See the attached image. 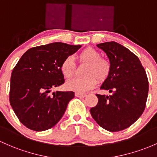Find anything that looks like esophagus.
Returning a JSON list of instances; mask_svg holds the SVG:
<instances>
[{
	"label": "esophagus",
	"mask_w": 157,
	"mask_h": 157,
	"mask_svg": "<svg viewBox=\"0 0 157 157\" xmlns=\"http://www.w3.org/2000/svg\"><path fill=\"white\" fill-rule=\"evenodd\" d=\"M75 96L77 97H79V98H85L86 96V94H83V93H76L75 94Z\"/></svg>",
	"instance_id": "obj_1"
}]
</instances>
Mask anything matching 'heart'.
Segmentation results:
<instances>
[{"mask_svg": "<svg viewBox=\"0 0 157 157\" xmlns=\"http://www.w3.org/2000/svg\"><path fill=\"white\" fill-rule=\"evenodd\" d=\"M80 59L88 62L85 74L86 77H74L67 80L65 86L67 90L77 93H83L95 86L96 80L99 81L105 80L110 70L108 61L101 58V54L93 48H87L79 55ZM61 71L66 78H70L75 72V63L74 58L68 56L64 59L61 65Z\"/></svg>", "mask_w": 157, "mask_h": 157, "instance_id": "1", "label": "heart"}]
</instances>
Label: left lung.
<instances>
[{
	"label": "left lung",
	"mask_w": 157,
	"mask_h": 157,
	"mask_svg": "<svg viewBox=\"0 0 157 157\" xmlns=\"http://www.w3.org/2000/svg\"><path fill=\"white\" fill-rule=\"evenodd\" d=\"M108 57L110 70L100 88L110 95H98V104L90 109L92 118L105 129H125L141 117L148 95L147 77L139 59L118 43L97 44Z\"/></svg>",
	"instance_id": "left-lung-1"
}]
</instances>
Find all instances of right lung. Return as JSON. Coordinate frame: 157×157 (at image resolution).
<instances>
[{"instance_id": "obj_1", "label": "right lung", "mask_w": 157, "mask_h": 157, "mask_svg": "<svg viewBox=\"0 0 157 157\" xmlns=\"http://www.w3.org/2000/svg\"><path fill=\"white\" fill-rule=\"evenodd\" d=\"M81 47L55 42L28 49L20 58L11 74L10 102L27 128L44 131L62 117L74 92L52 89L65 83L61 65Z\"/></svg>"}]
</instances>
